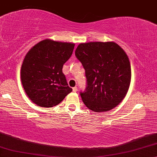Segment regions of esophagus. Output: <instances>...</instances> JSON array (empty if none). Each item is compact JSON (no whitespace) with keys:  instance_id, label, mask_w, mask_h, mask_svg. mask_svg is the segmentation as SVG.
I'll list each match as a JSON object with an SVG mask.
<instances>
[{"instance_id":"obj_1","label":"esophagus","mask_w":157,"mask_h":157,"mask_svg":"<svg viewBox=\"0 0 157 157\" xmlns=\"http://www.w3.org/2000/svg\"><path fill=\"white\" fill-rule=\"evenodd\" d=\"M77 90H77V87H76V86H75V87H73V92H77Z\"/></svg>"}]
</instances>
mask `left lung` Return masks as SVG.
Masks as SVG:
<instances>
[{
    "label": "left lung",
    "instance_id": "1",
    "mask_svg": "<svg viewBox=\"0 0 157 157\" xmlns=\"http://www.w3.org/2000/svg\"><path fill=\"white\" fill-rule=\"evenodd\" d=\"M75 55L85 69L87 86L83 102L94 112L113 109L124 100L131 82L128 56L113 41L78 44Z\"/></svg>",
    "mask_w": 157,
    "mask_h": 157
}]
</instances>
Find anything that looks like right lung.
<instances>
[{"mask_svg": "<svg viewBox=\"0 0 157 157\" xmlns=\"http://www.w3.org/2000/svg\"><path fill=\"white\" fill-rule=\"evenodd\" d=\"M74 46L48 38L38 42L26 54L21 67V82L33 103L53 107L72 92L63 67L72 55Z\"/></svg>", "mask_w": 157, "mask_h": 157, "instance_id": "right-lung-1", "label": "right lung"}]
</instances>
